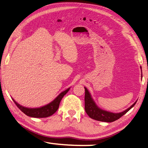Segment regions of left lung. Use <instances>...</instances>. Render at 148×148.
Returning a JSON list of instances; mask_svg holds the SVG:
<instances>
[{
    "instance_id": "1",
    "label": "left lung",
    "mask_w": 148,
    "mask_h": 148,
    "mask_svg": "<svg viewBox=\"0 0 148 148\" xmlns=\"http://www.w3.org/2000/svg\"><path fill=\"white\" fill-rule=\"evenodd\" d=\"M141 68V67H140ZM142 69V68H141ZM85 110L88 116L94 120L101 121V122H112L114 121L119 119L123 115H124L126 112H127L132 107L135 106L136 103V101L132 106L128 109L125 110L124 111L119 112V113H113L107 111H104L96 106L95 101L91 97L90 92H88L87 88L85 87Z\"/></svg>"
}]
</instances>
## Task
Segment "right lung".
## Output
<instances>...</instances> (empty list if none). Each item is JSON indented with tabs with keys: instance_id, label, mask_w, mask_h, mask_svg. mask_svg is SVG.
I'll use <instances>...</instances> for the list:
<instances>
[{
	"instance_id": "right-lung-1",
	"label": "right lung",
	"mask_w": 148,
	"mask_h": 148,
	"mask_svg": "<svg viewBox=\"0 0 148 148\" xmlns=\"http://www.w3.org/2000/svg\"><path fill=\"white\" fill-rule=\"evenodd\" d=\"M69 89L70 88H67L65 91L61 92L50 103H48L45 106L39 107V108H27V107L21 106V105L17 103V102L13 100V98L12 100L15 102V103L17 106L18 108L26 115H27V116L34 118H46L54 114L58 111L61 99L69 92Z\"/></svg>"
}]
</instances>
